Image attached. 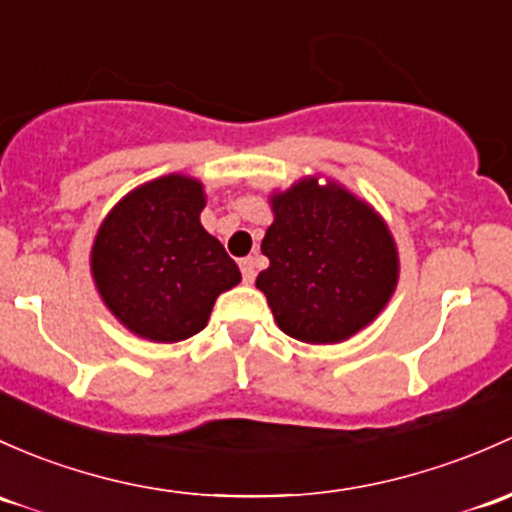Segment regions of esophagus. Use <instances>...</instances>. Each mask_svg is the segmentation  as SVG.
I'll list each match as a JSON object with an SVG mask.
<instances>
[{"instance_id":"34e87169","label":"esophagus","mask_w":512,"mask_h":512,"mask_svg":"<svg viewBox=\"0 0 512 512\" xmlns=\"http://www.w3.org/2000/svg\"><path fill=\"white\" fill-rule=\"evenodd\" d=\"M240 272H242V279H245V284L255 282V277H257L255 257H242V260H240Z\"/></svg>"}]
</instances>
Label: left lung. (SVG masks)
<instances>
[{"instance_id": "1", "label": "left lung", "mask_w": 512, "mask_h": 512, "mask_svg": "<svg viewBox=\"0 0 512 512\" xmlns=\"http://www.w3.org/2000/svg\"><path fill=\"white\" fill-rule=\"evenodd\" d=\"M262 240L270 267L257 274L274 319L304 343H338L383 311L397 284L387 225L346 188L304 179L272 196Z\"/></svg>"}]
</instances>
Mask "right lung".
I'll use <instances>...</instances> for the list:
<instances>
[{
  "mask_svg": "<svg viewBox=\"0 0 512 512\" xmlns=\"http://www.w3.org/2000/svg\"><path fill=\"white\" fill-rule=\"evenodd\" d=\"M203 186L161 176L122 198L93 245V277L112 314L157 343L191 338L240 270L201 225Z\"/></svg>",
  "mask_w": 512,
  "mask_h": 512,
  "instance_id": "add662e5",
  "label": "right lung"
}]
</instances>
